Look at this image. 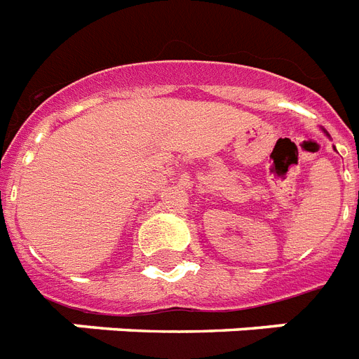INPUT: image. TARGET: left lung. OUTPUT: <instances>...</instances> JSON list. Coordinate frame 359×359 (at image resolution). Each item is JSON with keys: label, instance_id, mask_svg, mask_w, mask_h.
<instances>
[{"label": "left lung", "instance_id": "1", "mask_svg": "<svg viewBox=\"0 0 359 359\" xmlns=\"http://www.w3.org/2000/svg\"><path fill=\"white\" fill-rule=\"evenodd\" d=\"M324 134H326V135H328V132H326V130H324Z\"/></svg>", "mask_w": 359, "mask_h": 359}]
</instances>
